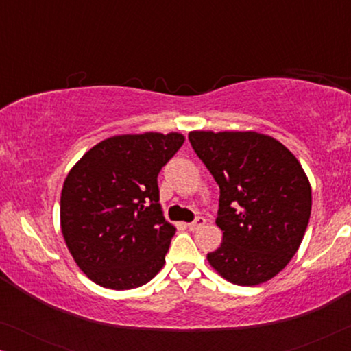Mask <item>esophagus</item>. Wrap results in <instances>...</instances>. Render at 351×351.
Returning a JSON list of instances; mask_svg holds the SVG:
<instances>
[{
  "label": "esophagus",
  "instance_id": "34e87169",
  "mask_svg": "<svg viewBox=\"0 0 351 351\" xmlns=\"http://www.w3.org/2000/svg\"><path fill=\"white\" fill-rule=\"evenodd\" d=\"M204 223H206V219L204 217H196L193 222L189 223V228L191 230V232H195V230H198V228L203 227Z\"/></svg>",
  "mask_w": 351,
  "mask_h": 351
}]
</instances>
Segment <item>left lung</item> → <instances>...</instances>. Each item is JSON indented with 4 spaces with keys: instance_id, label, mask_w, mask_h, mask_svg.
<instances>
[{
    "instance_id": "left-lung-1",
    "label": "left lung",
    "mask_w": 351,
    "mask_h": 351,
    "mask_svg": "<svg viewBox=\"0 0 351 351\" xmlns=\"http://www.w3.org/2000/svg\"><path fill=\"white\" fill-rule=\"evenodd\" d=\"M190 143L220 189V247L210 267L239 286L276 276L299 249L311 213L300 162L276 138L252 131H191Z\"/></svg>"
}]
</instances>
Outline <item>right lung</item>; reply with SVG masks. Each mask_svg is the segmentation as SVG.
I'll list each match as a JSON object with an SVG mask.
<instances>
[{"label":"right lung","mask_w":351,"mask_h":351,"mask_svg":"<svg viewBox=\"0 0 351 351\" xmlns=\"http://www.w3.org/2000/svg\"><path fill=\"white\" fill-rule=\"evenodd\" d=\"M185 137L113 136L71 167L60 195V228L76 265L95 285L132 289L166 262L176 227L160 204L158 174Z\"/></svg>","instance_id":"add662e5"}]
</instances>
